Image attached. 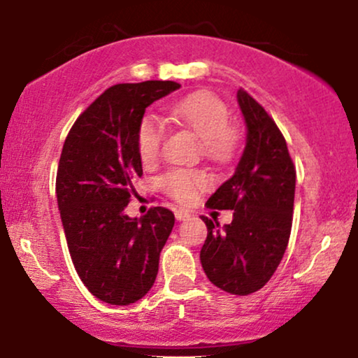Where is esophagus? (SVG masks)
<instances>
[{
  "label": "esophagus",
  "instance_id": "esophagus-1",
  "mask_svg": "<svg viewBox=\"0 0 358 358\" xmlns=\"http://www.w3.org/2000/svg\"><path fill=\"white\" fill-rule=\"evenodd\" d=\"M175 217H176V220H185L190 217V213L185 210V208H178V210H175Z\"/></svg>",
  "mask_w": 358,
  "mask_h": 358
}]
</instances>
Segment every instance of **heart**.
I'll list each match as a JSON object with an SVG mask.
<instances>
[{
	"mask_svg": "<svg viewBox=\"0 0 358 358\" xmlns=\"http://www.w3.org/2000/svg\"><path fill=\"white\" fill-rule=\"evenodd\" d=\"M168 116L176 124L190 129L200 138V148L205 158L225 165L236 156L239 134L231 122V113L219 97L210 92H195L173 102ZM166 126L155 114H146L139 121L136 131L138 155L145 165H153L162 155ZM207 185V178L199 170L173 168L162 176V187L178 202H192Z\"/></svg>",
	"mask_w": 358,
	"mask_h": 358,
	"instance_id": "1",
	"label": "heart"
}]
</instances>
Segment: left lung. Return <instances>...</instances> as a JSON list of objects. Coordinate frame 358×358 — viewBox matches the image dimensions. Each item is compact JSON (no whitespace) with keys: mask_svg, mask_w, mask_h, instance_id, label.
Segmentation results:
<instances>
[{"mask_svg":"<svg viewBox=\"0 0 358 358\" xmlns=\"http://www.w3.org/2000/svg\"><path fill=\"white\" fill-rule=\"evenodd\" d=\"M245 126L244 153L236 173L207 200L217 210H234L219 227L202 217L207 239L200 261L207 278L231 294L256 293L278 269L293 224L296 170L274 119L244 89L237 90Z\"/></svg>","mask_w":358,"mask_h":358,"instance_id":"1","label":"left lung"}]
</instances>
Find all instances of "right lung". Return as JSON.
Instances as JSON below:
<instances>
[{"mask_svg": "<svg viewBox=\"0 0 358 358\" xmlns=\"http://www.w3.org/2000/svg\"><path fill=\"white\" fill-rule=\"evenodd\" d=\"M176 89L171 80L113 85L77 117L62 148L57 202L69 252L85 287L109 305H131L151 289L175 225L165 207L139 219L124 210L143 175L139 121Z\"/></svg>", "mask_w": 358, "mask_h": 358, "instance_id": "add662e5", "label": "right lung"}]
</instances>
